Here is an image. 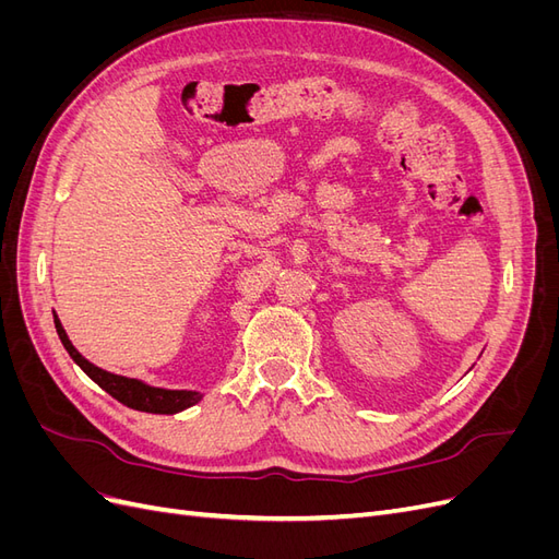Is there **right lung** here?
<instances>
[{
    "mask_svg": "<svg viewBox=\"0 0 559 559\" xmlns=\"http://www.w3.org/2000/svg\"><path fill=\"white\" fill-rule=\"evenodd\" d=\"M53 321H56V331L60 335V341H62L64 349L70 352V357L74 359V364L95 384L103 386L107 394H111L116 401H121L123 405H128V408L142 411V413H154V415H175V413L191 408V405H195L202 399L200 392H191V389L151 386V384H146L138 378H126V376L109 373V370L91 364L86 357H81V352L72 345L70 337H67L58 314H53Z\"/></svg>",
    "mask_w": 559,
    "mask_h": 559,
    "instance_id": "obj_1",
    "label": "right lung"
}]
</instances>
